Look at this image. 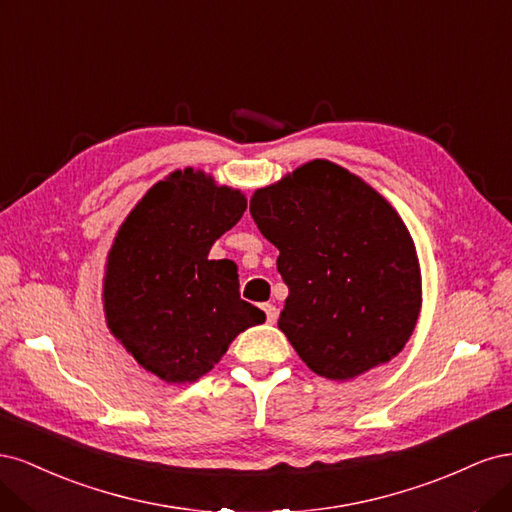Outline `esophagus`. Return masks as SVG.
<instances>
[{
  "label": "esophagus",
  "instance_id": "esophagus-1",
  "mask_svg": "<svg viewBox=\"0 0 512 512\" xmlns=\"http://www.w3.org/2000/svg\"><path fill=\"white\" fill-rule=\"evenodd\" d=\"M262 309H265V314H267V322L275 324L277 316H280V312H277V307L271 305V303H265V305H262Z\"/></svg>",
  "mask_w": 512,
  "mask_h": 512
}]
</instances>
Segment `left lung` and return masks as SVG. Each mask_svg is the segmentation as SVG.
Masks as SVG:
<instances>
[{"label":"left lung","mask_w":512,"mask_h":512,"mask_svg":"<svg viewBox=\"0 0 512 512\" xmlns=\"http://www.w3.org/2000/svg\"><path fill=\"white\" fill-rule=\"evenodd\" d=\"M250 213L288 286L277 327L301 361L350 380L404 350L421 312L410 232L382 194L329 160L254 192Z\"/></svg>","instance_id":"obj_1"}]
</instances>
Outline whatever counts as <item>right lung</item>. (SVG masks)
Returning a JSON list of instances; mask_svg holds the SVG:
<instances>
[{"instance_id":"1","label":"right lung","mask_w":512,"mask_h":512,"mask_svg":"<svg viewBox=\"0 0 512 512\" xmlns=\"http://www.w3.org/2000/svg\"><path fill=\"white\" fill-rule=\"evenodd\" d=\"M245 207L239 190L185 168L153 185L117 232L104 271L106 324L164 382H196L232 339L265 322L241 299L235 262L209 258Z\"/></svg>"}]
</instances>
